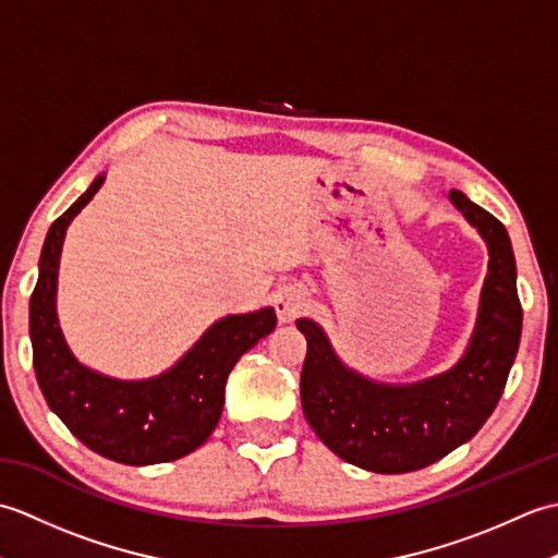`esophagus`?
Masks as SVG:
<instances>
[{
    "label": "esophagus",
    "instance_id": "34e87169",
    "mask_svg": "<svg viewBox=\"0 0 558 558\" xmlns=\"http://www.w3.org/2000/svg\"><path fill=\"white\" fill-rule=\"evenodd\" d=\"M272 306L282 324L294 322L306 310V294L300 288H280L272 294Z\"/></svg>",
    "mask_w": 558,
    "mask_h": 558
}]
</instances>
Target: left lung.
Masks as SVG:
<instances>
[{
  "label": "left lung",
  "mask_w": 558,
  "mask_h": 558,
  "mask_svg": "<svg viewBox=\"0 0 558 558\" xmlns=\"http://www.w3.org/2000/svg\"><path fill=\"white\" fill-rule=\"evenodd\" d=\"M448 198L489 246L477 324L453 369L417 384H378L348 369L312 318L298 322L306 338L300 378L304 417L338 458L362 470L381 475L422 470L470 441L499 402L518 354L523 306L508 232L458 189Z\"/></svg>",
  "instance_id": "8db88e82"
}]
</instances>
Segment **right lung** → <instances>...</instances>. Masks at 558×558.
Here are the masks:
<instances>
[{"mask_svg": "<svg viewBox=\"0 0 558 558\" xmlns=\"http://www.w3.org/2000/svg\"><path fill=\"white\" fill-rule=\"evenodd\" d=\"M102 182L105 174H98L45 236L38 286L31 294L33 369L47 405L81 444L122 465H156L206 444L222 414L232 366L278 318L270 306L225 316L168 372L144 381H120L83 366L57 322V270L69 222Z\"/></svg>", "mask_w": 558, "mask_h": 558, "instance_id": "right-lung-1", "label": "right lung"}]
</instances>
